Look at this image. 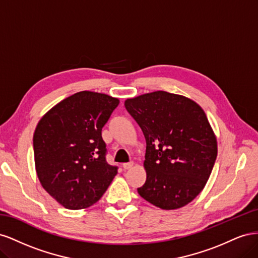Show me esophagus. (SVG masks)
<instances>
[{
  "label": "esophagus",
  "mask_w": 258,
  "mask_h": 258,
  "mask_svg": "<svg viewBox=\"0 0 258 258\" xmlns=\"http://www.w3.org/2000/svg\"><path fill=\"white\" fill-rule=\"evenodd\" d=\"M132 166H134V162H126V163H122V168L124 170H128L130 169Z\"/></svg>",
  "instance_id": "34e87169"
}]
</instances>
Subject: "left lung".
<instances>
[{
  "instance_id": "obj_1",
  "label": "left lung",
  "mask_w": 258,
  "mask_h": 258,
  "mask_svg": "<svg viewBox=\"0 0 258 258\" xmlns=\"http://www.w3.org/2000/svg\"><path fill=\"white\" fill-rule=\"evenodd\" d=\"M141 128L146 181L140 196L162 210L189 204L204 189L217 156V142L204 110L192 100L155 91L124 101Z\"/></svg>"
}]
</instances>
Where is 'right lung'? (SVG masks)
<instances>
[{
  "label": "right lung",
  "instance_id": "obj_1",
  "mask_svg": "<svg viewBox=\"0 0 258 258\" xmlns=\"http://www.w3.org/2000/svg\"><path fill=\"white\" fill-rule=\"evenodd\" d=\"M119 100L104 93L76 92L38 121L33 148L38 179L50 196L70 210L92 206L117 174L106 161L101 132Z\"/></svg>",
  "mask_w": 258,
  "mask_h": 258
}]
</instances>
